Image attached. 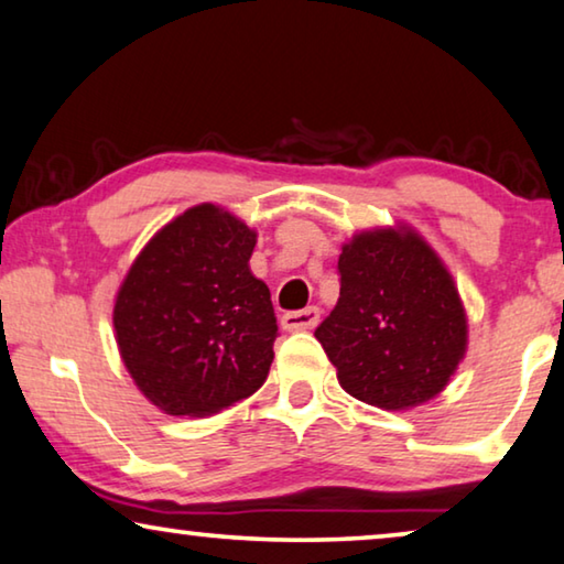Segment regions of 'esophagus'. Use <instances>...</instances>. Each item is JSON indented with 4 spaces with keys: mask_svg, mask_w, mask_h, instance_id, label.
Returning <instances> with one entry per match:
<instances>
[{
    "mask_svg": "<svg viewBox=\"0 0 564 564\" xmlns=\"http://www.w3.org/2000/svg\"><path fill=\"white\" fill-rule=\"evenodd\" d=\"M317 321H321V310L310 305L305 310H292V313L282 315V328L284 330H310L315 328Z\"/></svg>",
    "mask_w": 564,
    "mask_h": 564,
    "instance_id": "obj_1",
    "label": "esophagus"
}]
</instances>
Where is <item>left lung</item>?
Wrapping results in <instances>:
<instances>
[{
  "instance_id": "left-lung-1",
  "label": "left lung",
  "mask_w": 564,
  "mask_h": 564,
  "mask_svg": "<svg viewBox=\"0 0 564 564\" xmlns=\"http://www.w3.org/2000/svg\"><path fill=\"white\" fill-rule=\"evenodd\" d=\"M340 297L315 338L350 397L412 410L437 397L468 348V321L447 267L410 226L343 243Z\"/></svg>"
}]
</instances>
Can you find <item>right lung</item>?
I'll use <instances>...</instances> for the list:
<instances>
[{
	"instance_id": "1",
	"label": "right lung",
	"mask_w": 564,
	"mask_h": 564,
	"mask_svg": "<svg viewBox=\"0 0 564 564\" xmlns=\"http://www.w3.org/2000/svg\"><path fill=\"white\" fill-rule=\"evenodd\" d=\"M257 231L200 203L147 241L113 302L127 371L173 417H208L254 394L274 358L269 288L249 269Z\"/></svg>"
}]
</instances>
